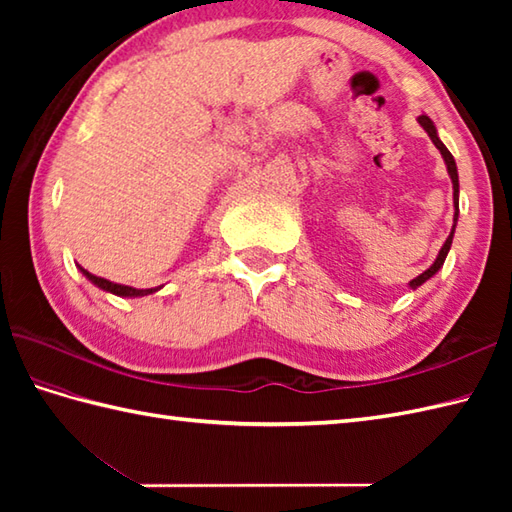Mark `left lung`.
Masks as SVG:
<instances>
[{
	"label": "left lung",
	"mask_w": 512,
	"mask_h": 512,
	"mask_svg": "<svg viewBox=\"0 0 512 512\" xmlns=\"http://www.w3.org/2000/svg\"><path fill=\"white\" fill-rule=\"evenodd\" d=\"M418 123H420V127L424 129V132L429 134L431 143L438 147V151H440L442 158H444V165H447L449 178H451V184H453V226H451V233H449V237H447V242H444L442 248H440L438 257L433 259V264H431L427 270H424V273H420L416 279L409 281V288H411V290L420 288L422 284H427V281H429L431 277L438 275V270L444 266V259H447L449 250H451L453 235H455V226H458V217H460V180H458V165H455L451 151H449L447 147H444V143H442L440 136H438V129H436V125H433L431 118H429L427 114H420V116H418Z\"/></svg>",
	"instance_id": "8db88e82"
}]
</instances>
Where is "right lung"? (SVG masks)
<instances>
[{"label":"right lung","instance_id":"obj_1","mask_svg":"<svg viewBox=\"0 0 512 512\" xmlns=\"http://www.w3.org/2000/svg\"><path fill=\"white\" fill-rule=\"evenodd\" d=\"M76 268H79L81 273H83V277L88 279V281H92V284H94L96 288H101L103 292H112V295H116V297H127V299H132V297H147V295H154V292H158V290L162 288V286H158V288H132V286L114 284V281H110V279H103V277H96V275L88 273V270H85V268L79 266V264H76Z\"/></svg>","mask_w":512,"mask_h":512}]
</instances>
